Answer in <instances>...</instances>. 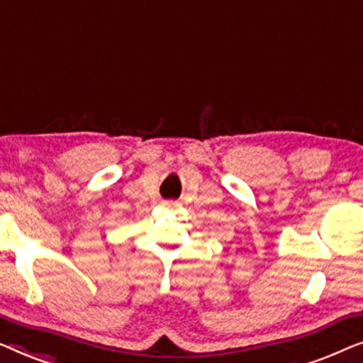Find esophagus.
Here are the masks:
<instances>
[{
    "label": "esophagus",
    "mask_w": 363,
    "mask_h": 363,
    "mask_svg": "<svg viewBox=\"0 0 363 363\" xmlns=\"http://www.w3.org/2000/svg\"><path fill=\"white\" fill-rule=\"evenodd\" d=\"M162 203H164V206H167V207H172V206H174V202H172V201H164Z\"/></svg>",
    "instance_id": "obj_1"
}]
</instances>
